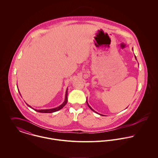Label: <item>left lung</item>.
I'll list each match as a JSON object with an SVG mask.
<instances>
[{"label": "left lung", "mask_w": 158, "mask_h": 158, "mask_svg": "<svg viewBox=\"0 0 158 158\" xmlns=\"http://www.w3.org/2000/svg\"><path fill=\"white\" fill-rule=\"evenodd\" d=\"M135 58H136V57H135ZM87 104H88V106H89V108H90V110H92V111H94V110H93V109H92V108H91V107H90V106H89V104H88V102H87ZM94 112H95V111H94ZM95 113H96V112H95Z\"/></svg>", "instance_id": "obj_1"}]
</instances>
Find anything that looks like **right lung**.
Wrapping results in <instances>:
<instances>
[{"label": "right lung", "instance_id": "add662e5", "mask_svg": "<svg viewBox=\"0 0 158 158\" xmlns=\"http://www.w3.org/2000/svg\"><path fill=\"white\" fill-rule=\"evenodd\" d=\"M19 94H20V93H19ZM67 102H68V89H67V90H66V98H65V100H64V103H63L62 105H61L60 106H58V107H57V108H56L51 109V110H35L36 111L39 112V113H54V112H56V111H58V110H61V108H63V107L66 105ZM27 106H28L29 107H30V108H31V106H29L28 105H27Z\"/></svg>", "mask_w": 158, "mask_h": 158}]
</instances>
